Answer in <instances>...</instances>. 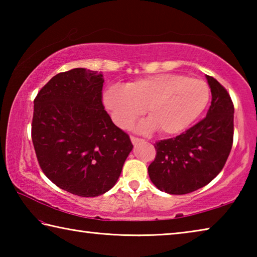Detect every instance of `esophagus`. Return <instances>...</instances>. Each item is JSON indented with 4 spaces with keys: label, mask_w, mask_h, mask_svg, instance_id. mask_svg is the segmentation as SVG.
<instances>
[{
    "label": "esophagus",
    "mask_w": 257,
    "mask_h": 257,
    "mask_svg": "<svg viewBox=\"0 0 257 257\" xmlns=\"http://www.w3.org/2000/svg\"><path fill=\"white\" fill-rule=\"evenodd\" d=\"M130 139H132V143H133L134 145H136V144H138L139 142H142L141 138H137V137H134V136L130 137Z\"/></svg>",
    "instance_id": "obj_1"
}]
</instances>
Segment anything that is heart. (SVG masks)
I'll return each mask as SVG.
<instances>
[{"mask_svg": "<svg viewBox=\"0 0 257 257\" xmlns=\"http://www.w3.org/2000/svg\"><path fill=\"white\" fill-rule=\"evenodd\" d=\"M210 89L203 80L176 73H159L139 78L123 86L107 87L103 103L114 122L127 128L145 108L150 116L141 125L143 133L159 128L163 135L184 132L206 107Z\"/></svg>", "mask_w": 257, "mask_h": 257, "instance_id": "1", "label": "heart"}]
</instances>
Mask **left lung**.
<instances>
[{
  "label": "left lung",
  "instance_id": "1",
  "mask_svg": "<svg viewBox=\"0 0 257 257\" xmlns=\"http://www.w3.org/2000/svg\"><path fill=\"white\" fill-rule=\"evenodd\" d=\"M212 102L207 114L184 134L155 144L151 181L161 191L184 195L202 188L219 175L233 139V104L224 87L206 76Z\"/></svg>",
  "mask_w": 257,
  "mask_h": 257
}]
</instances>
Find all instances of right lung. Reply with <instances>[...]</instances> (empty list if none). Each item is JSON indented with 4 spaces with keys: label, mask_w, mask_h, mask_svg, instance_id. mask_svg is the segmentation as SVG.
<instances>
[{
    "label": "right lung",
    "mask_w": 257,
    "mask_h": 257,
    "mask_svg": "<svg viewBox=\"0 0 257 257\" xmlns=\"http://www.w3.org/2000/svg\"><path fill=\"white\" fill-rule=\"evenodd\" d=\"M103 82L102 72L71 69L52 78L34 101L38 163L53 184L81 197L110 190L134 147L104 110Z\"/></svg>",
    "instance_id": "right-lung-1"
}]
</instances>
